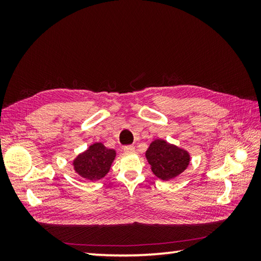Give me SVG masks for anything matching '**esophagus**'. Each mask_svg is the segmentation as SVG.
<instances>
[{"instance_id": "1", "label": "esophagus", "mask_w": 261, "mask_h": 261, "mask_svg": "<svg viewBox=\"0 0 261 261\" xmlns=\"http://www.w3.org/2000/svg\"><path fill=\"white\" fill-rule=\"evenodd\" d=\"M123 151H124L125 153L135 152V151H136V148H135L134 146H131V145H129V146H124V147H123Z\"/></svg>"}]
</instances>
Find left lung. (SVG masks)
Wrapping results in <instances>:
<instances>
[{
    "label": "left lung",
    "instance_id": "8db88e82",
    "mask_svg": "<svg viewBox=\"0 0 261 261\" xmlns=\"http://www.w3.org/2000/svg\"><path fill=\"white\" fill-rule=\"evenodd\" d=\"M152 173L163 180L173 179L184 171L190 164V153L167 141L157 139L146 151Z\"/></svg>",
    "mask_w": 261,
    "mask_h": 261
}]
</instances>
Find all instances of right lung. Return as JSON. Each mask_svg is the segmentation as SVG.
Segmentation results:
<instances>
[{
    "instance_id": "right-lung-1",
    "label": "right lung",
    "mask_w": 261,
    "mask_h": 261,
    "mask_svg": "<svg viewBox=\"0 0 261 261\" xmlns=\"http://www.w3.org/2000/svg\"><path fill=\"white\" fill-rule=\"evenodd\" d=\"M115 158V150L101 142L93 143L86 151L79 154L73 162L74 169L83 178L98 180L109 173Z\"/></svg>"
}]
</instances>
